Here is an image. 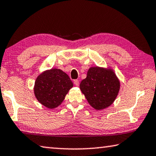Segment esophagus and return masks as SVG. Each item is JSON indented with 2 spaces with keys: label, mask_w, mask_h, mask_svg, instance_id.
<instances>
[{
  "label": "esophagus",
  "mask_w": 156,
  "mask_h": 156,
  "mask_svg": "<svg viewBox=\"0 0 156 156\" xmlns=\"http://www.w3.org/2000/svg\"><path fill=\"white\" fill-rule=\"evenodd\" d=\"M73 83H74V85H75L76 86H78L79 85V81H78V80H74Z\"/></svg>",
  "instance_id": "obj_1"
}]
</instances>
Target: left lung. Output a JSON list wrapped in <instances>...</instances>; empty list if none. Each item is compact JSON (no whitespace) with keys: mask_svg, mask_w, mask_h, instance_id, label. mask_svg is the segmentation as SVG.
<instances>
[{"mask_svg":"<svg viewBox=\"0 0 156 156\" xmlns=\"http://www.w3.org/2000/svg\"><path fill=\"white\" fill-rule=\"evenodd\" d=\"M80 89L91 107L101 110L109 107L116 99L120 82L111 68L94 66L89 69L87 77L80 84Z\"/></svg>","mask_w":156,"mask_h":156,"instance_id":"left-lung-1","label":"left lung"}]
</instances>
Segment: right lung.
Returning <instances> with one entry per match:
<instances>
[{
	"mask_svg": "<svg viewBox=\"0 0 156 156\" xmlns=\"http://www.w3.org/2000/svg\"><path fill=\"white\" fill-rule=\"evenodd\" d=\"M73 85L70 78L63 71L51 69L44 71L36 78L34 96L41 105L53 109L62 103Z\"/></svg>",
	"mask_w": 156,
	"mask_h": 156,
	"instance_id": "right-lung-1",
	"label": "right lung"
}]
</instances>
